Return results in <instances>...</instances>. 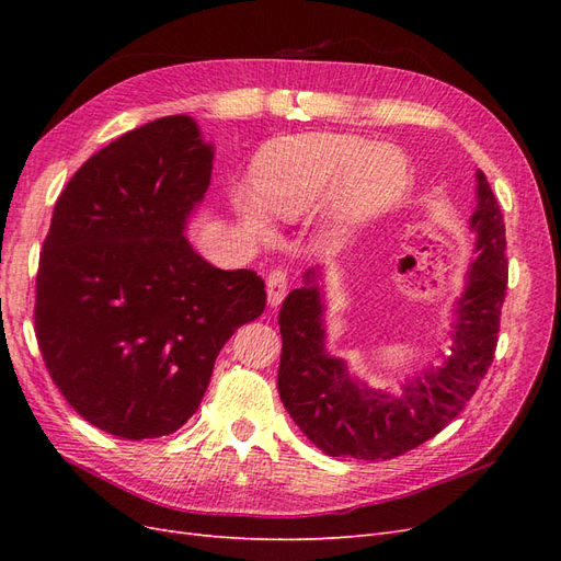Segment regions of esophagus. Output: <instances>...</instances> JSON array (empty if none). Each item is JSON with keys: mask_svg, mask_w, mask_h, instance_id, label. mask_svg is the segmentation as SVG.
Here are the masks:
<instances>
[{"mask_svg": "<svg viewBox=\"0 0 561 561\" xmlns=\"http://www.w3.org/2000/svg\"><path fill=\"white\" fill-rule=\"evenodd\" d=\"M285 293H287L285 271H274V274L266 278V301H268V307H278V304L285 299Z\"/></svg>", "mask_w": 561, "mask_h": 561, "instance_id": "34e87169", "label": "esophagus"}]
</instances>
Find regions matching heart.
<instances>
[{
	"label": "heart",
	"mask_w": 561,
	"mask_h": 561,
	"mask_svg": "<svg viewBox=\"0 0 561 561\" xmlns=\"http://www.w3.org/2000/svg\"><path fill=\"white\" fill-rule=\"evenodd\" d=\"M414 186L402 149L358 135L304 133L266 142L252 161L250 190L231 194V210L254 243L274 239V222H297L328 203L330 243L396 210Z\"/></svg>",
	"instance_id": "b5f03b06"
}]
</instances>
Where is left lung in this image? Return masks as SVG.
I'll list each match as a JSON object with an SVG mask.
<instances>
[{
  "label": "left lung",
  "mask_w": 561,
  "mask_h": 561,
  "mask_svg": "<svg viewBox=\"0 0 561 561\" xmlns=\"http://www.w3.org/2000/svg\"><path fill=\"white\" fill-rule=\"evenodd\" d=\"M472 262L449 313V355L437 353L398 390L369 388L328 351L325 268H309L278 313V390L299 431L328 456L386 461L426 443L461 414L494 360L505 297V225L482 171L474 173Z\"/></svg>",
  "instance_id": "obj_1"
}]
</instances>
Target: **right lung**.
Here are the masks:
<instances>
[{
	"label": "right lung",
	"mask_w": 561,
	"mask_h": 561,
	"mask_svg": "<svg viewBox=\"0 0 561 561\" xmlns=\"http://www.w3.org/2000/svg\"><path fill=\"white\" fill-rule=\"evenodd\" d=\"M215 145L163 116L83 163L56 201L37 274V342L65 400L95 428L145 439L184 426L217 353L266 304L264 280L222 271L186 239Z\"/></svg>",
	"instance_id": "add662e5"
}]
</instances>
